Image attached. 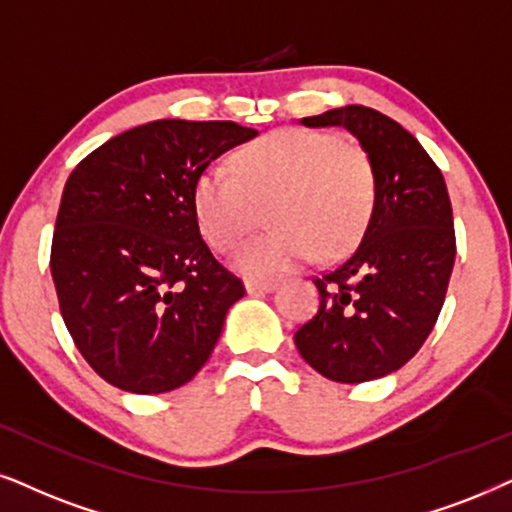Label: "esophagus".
Returning <instances> with one entry per match:
<instances>
[{"label": "esophagus", "mask_w": 512, "mask_h": 512, "mask_svg": "<svg viewBox=\"0 0 512 512\" xmlns=\"http://www.w3.org/2000/svg\"><path fill=\"white\" fill-rule=\"evenodd\" d=\"M276 288L274 281H245V293L248 295H264V293H271V290Z\"/></svg>", "instance_id": "esophagus-1"}]
</instances>
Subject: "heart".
<instances>
[{"label": "heart", "instance_id": "b5f03b06", "mask_svg": "<svg viewBox=\"0 0 512 512\" xmlns=\"http://www.w3.org/2000/svg\"><path fill=\"white\" fill-rule=\"evenodd\" d=\"M269 208L274 229L236 252L248 278H271L309 262L335 260L364 236L375 203L371 160L357 141L316 129H278L245 146L231 165H212L193 189L205 241L231 250Z\"/></svg>", "mask_w": 512, "mask_h": 512}]
</instances>
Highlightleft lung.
Listing matches in <instances>:
<instances>
[{
  "mask_svg": "<svg viewBox=\"0 0 512 512\" xmlns=\"http://www.w3.org/2000/svg\"><path fill=\"white\" fill-rule=\"evenodd\" d=\"M300 125L345 127L359 141L375 203L357 250L314 281L319 312L295 347L323 378L368 383L404 366L442 312L456 260L449 191L418 139L373 108H333Z\"/></svg>",
  "mask_w": 512,
  "mask_h": 512,
  "instance_id": "8db88e82",
  "label": "left lung"
}]
</instances>
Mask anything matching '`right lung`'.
Listing matches in <instances>:
<instances>
[{
    "label": "right lung",
    "instance_id": "1",
    "mask_svg": "<svg viewBox=\"0 0 512 512\" xmlns=\"http://www.w3.org/2000/svg\"><path fill=\"white\" fill-rule=\"evenodd\" d=\"M255 137L226 120H153L68 177L51 276L68 333L106 383L170 392L210 359L245 288L200 238L193 189L212 160Z\"/></svg>",
    "mask_w": 512,
    "mask_h": 512
}]
</instances>
